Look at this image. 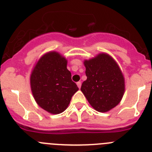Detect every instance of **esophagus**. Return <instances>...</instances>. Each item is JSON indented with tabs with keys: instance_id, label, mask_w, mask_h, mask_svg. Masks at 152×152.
<instances>
[{
	"instance_id": "1",
	"label": "esophagus",
	"mask_w": 152,
	"mask_h": 152,
	"mask_svg": "<svg viewBox=\"0 0 152 152\" xmlns=\"http://www.w3.org/2000/svg\"><path fill=\"white\" fill-rule=\"evenodd\" d=\"M76 85H77L78 88H80L81 86H82V83H81V82H78V83H76Z\"/></svg>"
}]
</instances>
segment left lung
<instances>
[{
	"label": "left lung",
	"mask_w": 152,
	"mask_h": 152,
	"mask_svg": "<svg viewBox=\"0 0 152 152\" xmlns=\"http://www.w3.org/2000/svg\"><path fill=\"white\" fill-rule=\"evenodd\" d=\"M83 63L87 79L83 82L81 91L96 111H110L121 102L125 91V80L121 68L106 52L84 60Z\"/></svg>",
	"instance_id": "obj_1"
}]
</instances>
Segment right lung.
Masks as SVG:
<instances>
[{
	"instance_id": "1",
	"label": "right lung",
	"mask_w": 152,
	"mask_h": 152,
	"mask_svg": "<svg viewBox=\"0 0 152 152\" xmlns=\"http://www.w3.org/2000/svg\"><path fill=\"white\" fill-rule=\"evenodd\" d=\"M66 65L64 56L50 51L38 59L31 70L30 85L34 98L39 107L51 114L63 113L79 90Z\"/></svg>"
}]
</instances>
